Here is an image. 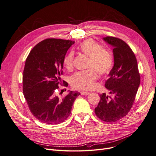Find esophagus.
<instances>
[{"instance_id":"34e87169","label":"esophagus","mask_w":156,"mask_h":156,"mask_svg":"<svg viewBox=\"0 0 156 156\" xmlns=\"http://www.w3.org/2000/svg\"><path fill=\"white\" fill-rule=\"evenodd\" d=\"M81 95H82V96H87V95H89L90 93L88 92H84V91H81L80 92Z\"/></svg>"}]
</instances>
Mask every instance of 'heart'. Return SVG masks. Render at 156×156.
Instances as JSON below:
<instances>
[{"label":"heart","instance_id":"obj_1","mask_svg":"<svg viewBox=\"0 0 156 156\" xmlns=\"http://www.w3.org/2000/svg\"><path fill=\"white\" fill-rule=\"evenodd\" d=\"M79 50L89 57L86 71L77 72L71 77V83L74 89L89 90L93 89L96 85L98 73L105 75L112 70L113 58L112 53L92 39H87L81 43ZM74 53L69 52L63 59L65 68L70 71L73 68Z\"/></svg>","mask_w":156,"mask_h":156}]
</instances>
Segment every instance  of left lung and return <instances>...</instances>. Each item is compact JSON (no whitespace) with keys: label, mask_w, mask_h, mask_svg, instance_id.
I'll list each match as a JSON object with an SVG mask.
<instances>
[{"label":"left lung","mask_w":156,"mask_h":156,"mask_svg":"<svg viewBox=\"0 0 156 156\" xmlns=\"http://www.w3.org/2000/svg\"><path fill=\"white\" fill-rule=\"evenodd\" d=\"M103 39L113 47L114 66L105 85L113 97L105 93L101 94L95 113L101 120L114 122L130 111L140 85V75L136 58L125 41L112 36Z\"/></svg>","instance_id":"1"}]
</instances>
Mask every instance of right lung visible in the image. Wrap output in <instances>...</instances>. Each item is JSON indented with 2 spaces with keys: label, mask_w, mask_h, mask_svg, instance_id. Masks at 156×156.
<instances>
[{
  "label": "right lung",
  "mask_w": 156,
  "mask_h": 156,
  "mask_svg": "<svg viewBox=\"0 0 156 156\" xmlns=\"http://www.w3.org/2000/svg\"><path fill=\"white\" fill-rule=\"evenodd\" d=\"M74 41L49 38L37 44L26 59L23 74V92L29 110L41 122L58 124L69 116L78 92L70 91L64 98L55 90L64 84L63 59Z\"/></svg>",
  "instance_id": "right-lung-1"
}]
</instances>
